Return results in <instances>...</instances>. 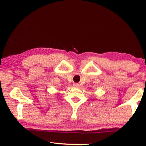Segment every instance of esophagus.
Masks as SVG:
<instances>
[{"label":"esophagus","instance_id":"obj_1","mask_svg":"<svg viewBox=\"0 0 146 146\" xmlns=\"http://www.w3.org/2000/svg\"><path fill=\"white\" fill-rule=\"evenodd\" d=\"M73 86H74V87H76V88H78V86H79V84H76V83H75L73 84Z\"/></svg>","mask_w":146,"mask_h":146}]
</instances>
